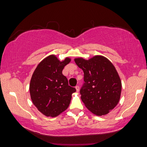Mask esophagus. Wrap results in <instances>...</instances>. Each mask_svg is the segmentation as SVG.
I'll return each mask as SVG.
<instances>
[{
    "mask_svg": "<svg viewBox=\"0 0 147 147\" xmlns=\"http://www.w3.org/2000/svg\"><path fill=\"white\" fill-rule=\"evenodd\" d=\"M75 89H76V91H79V89H80V88H79V86H76L75 87Z\"/></svg>",
    "mask_w": 147,
    "mask_h": 147,
    "instance_id": "esophagus-1",
    "label": "esophagus"
}]
</instances>
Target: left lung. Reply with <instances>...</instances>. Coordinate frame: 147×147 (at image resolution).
<instances>
[{
	"label": "left lung",
	"instance_id": "1",
	"mask_svg": "<svg viewBox=\"0 0 147 147\" xmlns=\"http://www.w3.org/2000/svg\"><path fill=\"white\" fill-rule=\"evenodd\" d=\"M84 71L81 99L89 111L101 116L108 114L118 104L122 84L117 71L112 63L102 56H94L89 59H74Z\"/></svg>",
	"mask_w": 147,
	"mask_h": 147
}]
</instances>
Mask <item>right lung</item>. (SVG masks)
I'll list each match as a JSON object with an SVG mask.
<instances>
[{
  "label": "right lung",
  "instance_id": "obj_1",
  "mask_svg": "<svg viewBox=\"0 0 147 147\" xmlns=\"http://www.w3.org/2000/svg\"><path fill=\"white\" fill-rule=\"evenodd\" d=\"M70 61L69 58L60 61L52 54L38 64L32 74L29 88L32 102L47 117H54L65 110L72 94L76 91L62 74L64 67Z\"/></svg>",
  "mask_w": 147,
  "mask_h": 147
}]
</instances>
